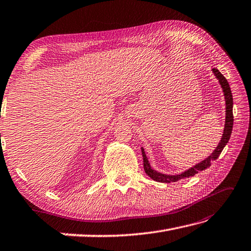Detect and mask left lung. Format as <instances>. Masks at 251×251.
Masks as SVG:
<instances>
[{
	"label": "left lung",
	"instance_id": "left-lung-1",
	"mask_svg": "<svg viewBox=\"0 0 251 251\" xmlns=\"http://www.w3.org/2000/svg\"><path fill=\"white\" fill-rule=\"evenodd\" d=\"M213 74L216 75V76L219 80L220 84L222 86V90L224 92V96H226V126H224V132L222 135L221 142L219 143V145L217 146L216 151L212 152L211 156H209L207 159H204L201 163H198L195 167L191 168L190 170L185 171L184 173H181V175L177 176H167V175H162V173L157 172L155 170H152L151 168L150 163H148V160L145 155L144 150L142 148V155H143V161H144V170L146 172V175L151 177L154 181L157 182H161V183H171V182H176L181 178H185L188 176H195L198 171H202L204 169H207L208 167H210V162L212 160H217L218 157L221 154V151H223L224 146L226 145V143L228 142L229 137H231V133L233 129V121H234V117H233V96H232V91L231 88H229V84L227 82V80L224 78V75L220 73V71L217 68L212 69Z\"/></svg>",
	"mask_w": 251,
	"mask_h": 251
}]
</instances>
